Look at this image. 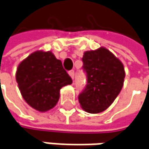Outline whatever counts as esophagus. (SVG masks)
Masks as SVG:
<instances>
[{
  "instance_id": "1",
  "label": "esophagus",
  "mask_w": 149,
  "mask_h": 149,
  "mask_svg": "<svg viewBox=\"0 0 149 149\" xmlns=\"http://www.w3.org/2000/svg\"><path fill=\"white\" fill-rule=\"evenodd\" d=\"M69 74H70V76L72 78V79L74 78V70L69 71Z\"/></svg>"
}]
</instances>
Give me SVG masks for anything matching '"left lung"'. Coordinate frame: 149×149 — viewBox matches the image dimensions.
Segmentation results:
<instances>
[{
	"instance_id": "8db88e82",
	"label": "left lung",
	"mask_w": 149,
	"mask_h": 149,
	"mask_svg": "<svg viewBox=\"0 0 149 149\" xmlns=\"http://www.w3.org/2000/svg\"><path fill=\"white\" fill-rule=\"evenodd\" d=\"M82 61L87 84L79 95V102L87 112L100 113L112 104L123 88L125 78L123 64L103 47L85 52Z\"/></svg>"
}]
</instances>
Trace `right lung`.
<instances>
[{
	"instance_id": "1",
	"label": "right lung",
	"mask_w": 149,
	"mask_h": 149,
	"mask_svg": "<svg viewBox=\"0 0 149 149\" xmlns=\"http://www.w3.org/2000/svg\"><path fill=\"white\" fill-rule=\"evenodd\" d=\"M16 79L23 99L41 112L54 107L63 86L72 84L62 62L52 52L36 51L17 67Z\"/></svg>"
}]
</instances>
